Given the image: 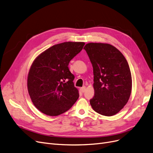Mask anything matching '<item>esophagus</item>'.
I'll return each instance as SVG.
<instances>
[{"label":"esophagus","instance_id":"obj_1","mask_svg":"<svg viewBox=\"0 0 153 153\" xmlns=\"http://www.w3.org/2000/svg\"><path fill=\"white\" fill-rule=\"evenodd\" d=\"M85 89H86V87H85V86H83V87H82V88H80L81 91L82 92V93H84V91H85Z\"/></svg>","mask_w":153,"mask_h":153}]
</instances>
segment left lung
I'll list each match as a JSON object with an SVG mask.
<instances>
[{"mask_svg":"<svg viewBox=\"0 0 153 153\" xmlns=\"http://www.w3.org/2000/svg\"><path fill=\"white\" fill-rule=\"evenodd\" d=\"M86 51L93 67L94 95L93 109L105 116H113L128 102L132 91V76L123 54L111 45L89 43Z\"/></svg>","mask_w":153,"mask_h":153,"instance_id":"8db88e82","label":"left lung"}]
</instances>
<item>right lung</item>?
Returning <instances> with one entry per match:
<instances>
[{
  "mask_svg": "<svg viewBox=\"0 0 153 153\" xmlns=\"http://www.w3.org/2000/svg\"><path fill=\"white\" fill-rule=\"evenodd\" d=\"M84 42L56 44L39 55L27 76V91L33 105L43 114L57 116L69 110L78 99L74 76L69 64L83 48Z\"/></svg>",
  "mask_w": 153,
  "mask_h": 153,
  "instance_id": "right-lung-1",
  "label": "right lung"
}]
</instances>
